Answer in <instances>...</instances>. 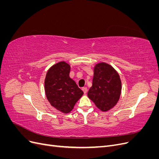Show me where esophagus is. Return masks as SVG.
<instances>
[{
	"label": "esophagus",
	"instance_id": "1",
	"mask_svg": "<svg viewBox=\"0 0 159 159\" xmlns=\"http://www.w3.org/2000/svg\"><path fill=\"white\" fill-rule=\"evenodd\" d=\"M82 90H83V91H84V93H86L88 92V88H87L84 87V88H82Z\"/></svg>",
	"mask_w": 159,
	"mask_h": 159
}]
</instances>
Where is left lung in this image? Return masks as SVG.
<instances>
[{
    "label": "left lung",
    "mask_w": 159,
    "mask_h": 159,
    "mask_svg": "<svg viewBox=\"0 0 159 159\" xmlns=\"http://www.w3.org/2000/svg\"><path fill=\"white\" fill-rule=\"evenodd\" d=\"M121 81L117 71L105 62L96 64L92 86L88 98L102 111H107L117 104L121 93Z\"/></svg>",
    "instance_id": "1"
}]
</instances>
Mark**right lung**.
Here are the masks:
<instances>
[{
	"label": "right lung",
	"instance_id": "obj_1",
	"mask_svg": "<svg viewBox=\"0 0 159 159\" xmlns=\"http://www.w3.org/2000/svg\"><path fill=\"white\" fill-rule=\"evenodd\" d=\"M70 66L60 61L48 70L44 81L47 99L52 106L64 113L74 109L84 92L75 81L70 78Z\"/></svg>",
	"mask_w": 159,
	"mask_h": 159
}]
</instances>
